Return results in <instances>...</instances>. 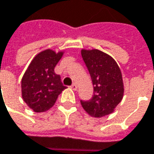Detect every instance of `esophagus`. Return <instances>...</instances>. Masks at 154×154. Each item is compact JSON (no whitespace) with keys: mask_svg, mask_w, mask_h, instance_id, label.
<instances>
[{"mask_svg":"<svg viewBox=\"0 0 154 154\" xmlns=\"http://www.w3.org/2000/svg\"><path fill=\"white\" fill-rule=\"evenodd\" d=\"M70 88H71L72 90H74V91H76V90H77V84H75V83H74V84H73V85H72L70 86Z\"/></svg>","mask_w":154,"mask_h":154,"instance_id":"34e87169","label":"esophagus"}]
</instances>
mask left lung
Masks as SVG:
<instances>
[{
    "mask_svg": "<svg viewBox=\"0 0 154 154\" xmlns=\"http://www.w3.org/2000/svg\"><path fill=\"white\" fill-rule=\"evenodd\" d=\"M81 55L93 85L92 98L88 101L81 100V105L95 118L110 115L122 100L124 92L118 64L109 54L98 49H82Z\"/></svg>",
    "mask_w": 154,
    "mask_h": 154,
    "instance_id": "1",
    "label": "left lung"
}]
</instances>
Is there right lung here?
I'll return each instance as SVG.
<instances>
[{
	"mask_svg": "<svg viewBox=\"0 0 154 154\" xmlns=\"http://www.w3.org/2000/svg\"><path fill=\"white\" fill-rule=\"evenodd\" d=\"M63 52L46 49L38 53L28 66L21 82L22 97L36 113L45 112L54 105L58 96L66 88L54 67Z\"/></svg>",
	"mask_w": 154,
	"mask_h": 154,
	"instance_id": "obj_1",
	"label": "right lung"
}]
</instances>
